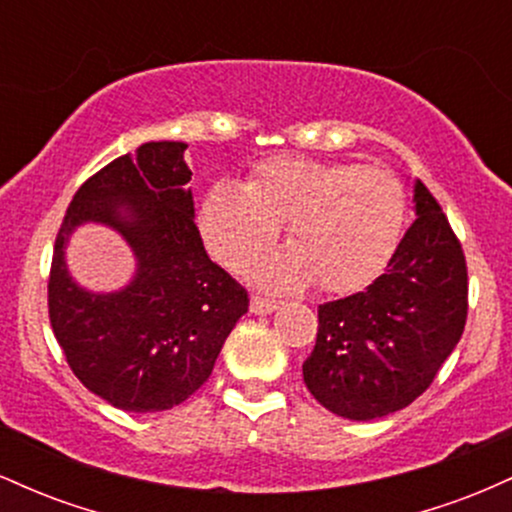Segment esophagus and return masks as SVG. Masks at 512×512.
<instances>
[{
  "label": "esophagus",
  "mask_w": 512,
  "mask_h": 512,
  "mask_svg": "<svg viewBox=\"0 0 512 512\" xmlns=\"http://www.w3.org/2000/svg\"><path fill=\"white\" fill-rule=\"evenodd\" d=\"M276 308H279V303L272 301V298L252 296V301H250V310H252V313H255V315H269V313H274Z\"/></svg>",
  "instance_id": "esophagus-1"
}]
</instances>
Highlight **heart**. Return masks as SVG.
<instances>
[{
  "label": "heart",
  "mask_w": 512,
  "mask_h": 512,
  "mask_svg": "<svg viewBox=\"0 0 512 512\" xmlns=\"http://www.w3.org/2000/svg\"><path fill=\"white\" fill-rule=\"evenodd\" d=\"M407 192L390 170L276 156L245 185L219 182L204 197L199 228L211 255L243 272L286 221L289 248L252 269L262 286L293 291L317 281L327 293L366 289L397 252Z\"/></svg>",
  "instance_id": "1"
}]
</instances>
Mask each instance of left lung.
Listing matches in <instances>:
<instances>
[{"instance_id":"8db88e82","label":"left lung","mask_w":512,"mask_h":512,"mask_svg":"<svg viewBox=\"0 0 512 512\" xmlns=\"http://www.w3.org/2000/svg\"><path fill=\"white\" fill-rule=\"evenodd\" d=\"M414 211L385 274L366 291L317 308L320 327L303 380L344 419L370 421L409 407L464 332V252L421 180H414Z\"/></svg>"}]
</instances>
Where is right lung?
<instances>
[{
  "instance_id": "1",
  "label": "right lung",
  "mask_w": 512,
  "mask_h": 512,
  "mask_svg": "<svg viewBox=\"0 0 512 512\" xmlns=\"http://www.w3.org/2000/svg\"><path fill=\"white\" fill-rule=\"evenodd\" d=\"M185 142H146L79 187L52 255L50 325L69 368L117 409L166 411L207 383L248 291L209 260L195 223ZM84 222L113 227L138 272L120 292L79 287L63 260Z\"/></svg>"
}]
</instances>
